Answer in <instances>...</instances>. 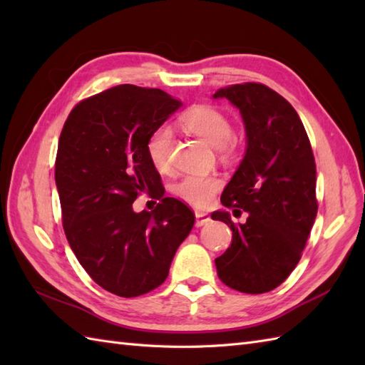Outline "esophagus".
<instances>
[{
	"mask_svg": "<svg viewBox=\"0 0 365 365\" xmlns=\"http://www.w3.org/2000/svg\"><path fill=\"white\" fill-rule=\"evenodd\" d=\"M210 221V215H207L204 212H196V226L197 227H202L204 224H207Z\"/></svg>",
	"mask_w": 365,
	"mask_h": 365,
	"instance_id": "obj_1",
	"label": "esophagus"
}]
</instances>
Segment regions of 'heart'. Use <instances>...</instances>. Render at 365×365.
<instances>
[{
    "mask_svg": "<svg viewBox=\"0 0 365 365\" xmlns=\"http://www.w3.org/2000/svg\"><path fill=\"white\" fill-rule=\"evenodd\" d=\"M180 123L192 135L218 147L222 155H230L235 150L230 119L220 108L207 103L195 105L180 115ZM170 152H173V131L166 125L155 128L145 141V153L152 165L161 173L170 168ZM221 188L222 178L218 174H190L174 183L173 192L185 202L204 208L212 202L213 196Z\"/></svg>",
    "mask_w": 365,
    "mask_h": 365,
    "instance_id": "heart-1",
    "label": "heart"
}]
</instances>
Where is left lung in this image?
<instances>
[{
  "mask_svg": "<svg viewBox=\"0 0 365 365\" xmlns=\"http://www.w3.org/2000/svg\"><path fill=\"white\" fill-rule=\"evenodd\" d=\"M226 97L245 120L247 149L224 188L221 202L229 212L213 220L232 230L227 251L215 259L227 287L259 294L276 289L290 276L302 255L314 226L317 168L311 141L298 113L276 91L262 83L230 84L215 92Z\"/></svg>",
  "mask_w": 365,
  "mask_h": 365,
  "instance_id": "8db88e82",
  "label": "left lung"
}]
</instances>
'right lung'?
Listing matches in <instances>:
<instances>
[{"mask_svg": "<svg viewBox=\"0 0 365 365\" xmlns=\"http://www.w3.org/2000/svg\"><path fill=\"white\" fill-rule=\"evenodd\" d=\"M182 102L161 89L120 84L81 100L61 131L54 178L67 242L102 289L135 298L166 281L177 247L196 216L163 197L145 141ZM147 192L160 202L133 212Z\"/></svg>", "mask_w": 365, "mask_h": 365, "instance_id": "1", "label": "right lung"}]
</instances>
